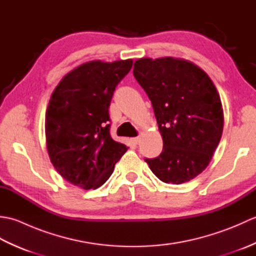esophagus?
Returning a JSON list of instances; mask_svg holds the SVG:
<instances>
[{"label": "esophagus", "mask_w": 256, "mask_h": 256, "mask_svg": "<svg viewBox=\"0 0 256 256\" xmlns=\"http://www.w3.org/2000/svg\"><path fill=\"white\" fill-rule=\"evenodd\" d=\"M138 140H140L138 138H132V143L136 145V144L138 143Z\"/></svg>", "instance_id": "34e87169"}]
</instances>
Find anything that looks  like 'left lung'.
Returning a JSON list of instances; mask_svg holds the SVG:
<instances>
[{"label":"left lung","mask_w":256,"mask_h":256,"mask_svg":"<svg viewBox=\"0 0 256 256\" xmlns=\"http://www.w3.org/2000/svg\"><path fill=\"white\" fill-rule=\"evenodd\" d=\"M133 74L148 96L162 138V152L145 158L166 184H182L202 172L224 131L219 92L202 69L180 58H140Z\"/></svg>","instance_id":"left-lung-1"}]
</instances>
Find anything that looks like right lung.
<instances>
[{"label":"right lung","mask_w":256,"mask_h":256,"mask_svg":"<svg viewBox=\"0 0 256 256\" xmlns=\"http://www.w3.org/2000/svg\"><path fill=\"white\" fill-rule=\"evenodd\" d=\"M132 64V59L84 62L64 76L52 92L45 118L48 155L56 170L74 186L86 190L102 186L128 148L111 138L108 106Z\"/></svg>","instance_id":"1"}]
</instances>
